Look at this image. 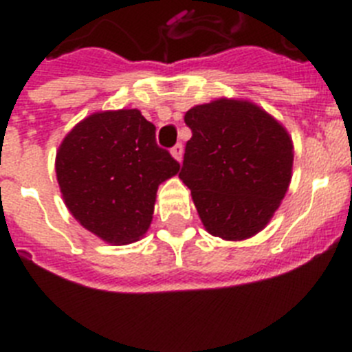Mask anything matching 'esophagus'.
Here are the masks:
<instances>
[{"mask_svg":"<svg viewBox=\"0 0 352 352\" xmlns=\"http://www.w3.org/2000/svg\"><path fill=\"white\" fill-rule=\"evenodd\" d=\"M170 153H173V157L176 158V160L182 162V158H183V144H182V142L174 144L173 148H170Z\"/></svg>","mask_w":352,"mask_h":352,"instance_id":"esophagus-1","label":"esophagus"}]
</instances>
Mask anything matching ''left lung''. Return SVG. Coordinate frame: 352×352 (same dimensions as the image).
<instances>
[{
    "label": "left lung",
    "instance_id": "obj_1",
    "mask_svg": "<svg viewBox=\"0 0 352 352\" xmlns=\"http://www.w3.org/2000/svg\"><path fill=\"white\" fill-rule=\"evenodd\" d=\"M192 130L179 178L206 231L245 239L264 229L287 192L292 142L257 105L214 100L185 114Z\"/></svg>",
    "mask_w": 352,
    "mask_h": 352
}]
</instances>
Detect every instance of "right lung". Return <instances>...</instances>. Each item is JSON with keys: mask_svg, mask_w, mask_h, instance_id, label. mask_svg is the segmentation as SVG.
Listing matches in <instances>:
<instances>
[{"mask_svg": "<svg viewBox=\"0 0 352 352\" xmlns=\"http://www.w3.org/2000/svg\"><path fill=\"white\" fill-rule=\"evenodd\" d=\"M179 170L138 109L96 113L74 126L56 155L65 204L109 243L138 241L153 217L158 185Z\"/></svg>", "mask_w": 352, "mask_h": 352, "instance_id": "obj_1", "label": "right lung"}]
</instances>
